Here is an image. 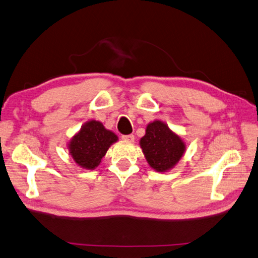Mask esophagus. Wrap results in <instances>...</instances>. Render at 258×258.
I'll list each match as a JSON object with an SVG mask.
<instances>
[{
	"instance_id": "34e87169",
	"label": "esophagus",
	"mask_w": 258,
	"mask_h": 258,
	"mask_svg": "<svg viewBox=\"0 0 258 258\" xmlns=\"http://www.w3.org/2000/svg\"><path fill=\"white\" fill-rule=\"evenodd\" d=\"M122 140H123V141H125V142H130V143H132V142H134V135H133V134L123 135V136H122Z\"/></svg>"
}]
</instances>
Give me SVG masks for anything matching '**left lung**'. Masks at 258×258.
<instances>
[{"instance_id":"left-lung-1","label":"left lung","mask_w":258,"mask_h":258,"mask_svg":"<svg viewBox=\"0 0 258 258\" xmlns=\"http://www.w3.org/2000/svg\"><path fill=\"white\" fill-rule=\"evenodd\" d=\"M140 146L146 162L156 172H166L179 163L185 152V142L168 124L155 119L146 125Z\"/></svg>"}]
</instances>
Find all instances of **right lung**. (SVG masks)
I'll return each instance as SVG.
<instances>
[{"label": "right lung", "mask_w": 258, "mask_h": 258, "mask_svg": "<svg viewBox=\"0 0 258 258\" xmlns=\"http://www.w3.org/2000/svg\"><path fill=\"white\" fill-rule=\"evenodd\" d=\"M118 141V136L105 128L102 122L90 119L68 142V151L75 163L86 170H94L102 162L110 145Z\"/></svg>", "instance_id": "add662e5"}]
</instances>
